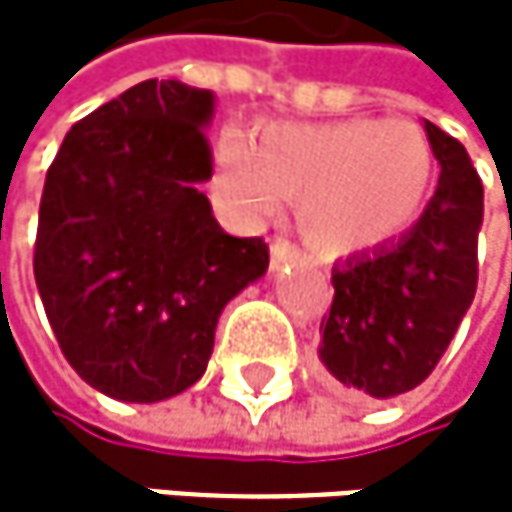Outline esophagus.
<instances>
[{"label":"esophagus","mask_w":512,"mask_h":512,"mask_svg":"<svg viewBox=\"0 0 512 512\" xmlns=\"http://www.w3.org/2000/svg\"><path fill=\"white\" fill-rule=\"evenodd\" d=\"M301 258H304V254H301V248L294 245V242L273 239V245H270V264H273V270H279L285 264H294V261H301Z\"/></svg>","instance_id":"esophagus-1"}]
</instances>
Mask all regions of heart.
I'll use <instances>...</instances> for the list:
<instances>
[{
  "mask_svg": "<svg viewBox=\"0 0 512 512\" xmlns=\"http://www.w3.org/2000/svg\"><path fill=\"white\" fill-rule=\"evenodd\" d=\"M430 174L424 137L381 119L267 125L258 144L227 131L214 153V193L230 218L258 224L298 199V227L325 254L399 236L418 218Z\"/></svg>",
  "mask_w": 512,
  "mask_h": 512,
  "instance_id": "b5f03b06",
  "label": "heart"
}]
</instances>
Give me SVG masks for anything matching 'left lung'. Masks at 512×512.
Wrapping results in <instances>:
<instances>
[{
	"label": "left lung",
	"instance_id": "obj_1",
	"mask_svg": "<svg viewBox=\"0 0 512 512\" xmlns=\"http://www.w3.org/2000/svg\"><path fill=\"white\" fill-rule=\"evenodd\" d=\"M442 165L421 221L396 245L334 267L319 359L344 390L390 399L415 390L448 350L479 279L482 181L461 141L424 122Z\"/></svg>",
	"mask_w": 512,
	"mask_h": 512
}]
</instances>
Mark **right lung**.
<instances>
[{
  "instance_id": "right-lung-1",
  "label": "right lung",
  "mask_w": 512,
  "mask_h": 512,
  "mask_svg": "<svg viewBox=\"0 0 512 512\" xmlns=\"http://www.w3.org/2000/svg\"><path fill=\"white\" fill-rule=\"evenodd\" d=\"M211 113V91L147 79L79 119L45 174V316L76 375L122 402L193 387L221 310L270 264L267 242L224 233L199 193Z\"/></svg>"
}]
</instances>
